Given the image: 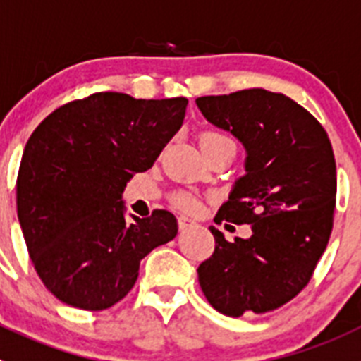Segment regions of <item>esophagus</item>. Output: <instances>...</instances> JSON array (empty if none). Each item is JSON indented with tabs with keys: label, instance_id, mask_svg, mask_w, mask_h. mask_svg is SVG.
<instances>
[{
	"label": "esophagus",
	"instance_id": "obj_1",
	"mask_svg": "<svg viewBox=\"0 0 361 361\" xmlns=\"http://www.w3.org/2000/svg\"><path fill=\"white\" fill-rule=\"evenodd\" d=\"M178 226H180V230L192 228V226H196V221L188 219V217H180V219H178Z\"/></svg>",
	"mask_w": 361,
	"mask_h": 361
}]
</instances>
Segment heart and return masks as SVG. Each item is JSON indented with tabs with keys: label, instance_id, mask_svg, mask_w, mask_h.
<instances>
[{
	"label": "heart",
	"instance_id": "1",
	"mask_svg": "<svg viewBox=\"0 0 361 361\" xmlns=\"http://www.w3.org/2000/svg\"><path fill=\"white\" fill-rule=\"evenodd\" d=\"M217 144H233V142L230 140L228 136L221 135V133L216 131H207L201 135V147H210V145ZM174 204H176L180 210H183V212H197V210H200V201L194 196H190L188 192H178L176 196H174Z\"/></svg>",
	"mask_w": 361,
	"mask_h": 361
}]
</instances>
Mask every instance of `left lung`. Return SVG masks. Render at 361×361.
Masks as SVG:
<instances>
[{
    "label": "left lung",
    "mask_w": 361,
    "mask_h": 361,
    "mask_svg": "<svg viewBox=\"0 0 361 361\" xmlns=\"http://www.w3.org/2000/svg\"><path fill=\"white\" fill-rule=\"evenodd\" d=\"M203 116L246 149L245 171L214 217L248 223L197 268L210 306L228 317L268 313L310 282L333 230L336 164L326 129L300 104L262 87L196 99ZM226 226V225H225Z\"/></svg>",
    "instance_id": "8db88e82"
}]
</instances>
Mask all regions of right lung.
I'll use <instances>...</instances> for the list:
<instances>
[{
    "label": "right lung",
    "instance_id": "obj_1",
    "mask_svg": "<svg viewBox=\"0 0 361 361\" xmlns=\"http://www.w3.org/2000/svg\"><path fill=\"white\" fill-rule=\"evenodd\" d=\"M188 100L102 92L47 116L28 138L16 203L32 264L68 306L102 311L131 291L140 261L173 241L167 210L124 217L122 192L181 128Z\"/></svg>",
    "mask_w": 361,
    "mask_h": 361
}]
</instances>
